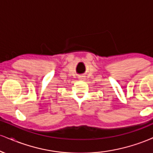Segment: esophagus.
Masks as SVG:
<instances>
[{"label":"esophagus","instance_id":"esophagus-1","mask_svg":"<svg viewBox=\"0 0 153 153\" xmlns=\"http://www.w3.org/2000/svg\"><path fill=\"white\" fill-rule=\"evenodd\" d=\"M84 76H82V75H80V76L78 77V79H80V80H83Z\"/></svg>","mask_w":153,"mask_h":153}]
</instances>
